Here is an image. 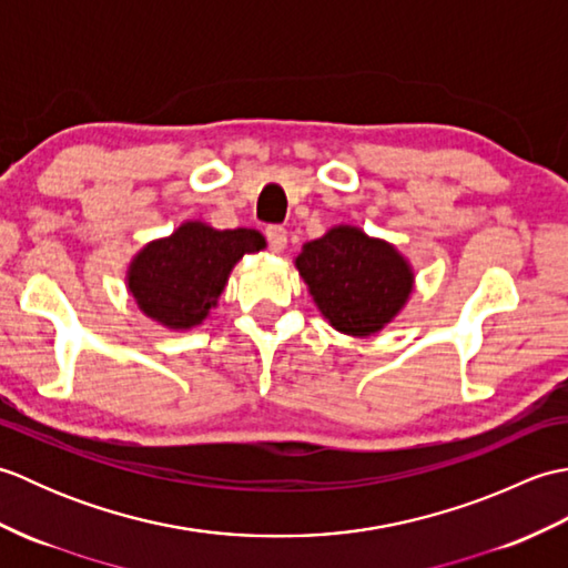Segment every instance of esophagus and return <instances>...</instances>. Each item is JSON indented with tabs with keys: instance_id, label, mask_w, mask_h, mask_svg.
Listing matches in <instances>:
<instances>
[{
	"instance_id": "34e87169",
	"label": "esophagus",
	"mask_w": 568,
	"mask_h": 568,
	"mask_svg": "<svg viewBox=\"0 0 568 568\" xmlns=\"http://www.w3.org/2000/svg\"><path fill=\"white\" fill-rule=\"evenodd\" d=\"M265 239H268V248L273 253H281L287 246V232L283 226H268L265 229Z\"/></svg>"
}]
</instances>
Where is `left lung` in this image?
<instances>
[{
	"instance_id": "8db88e82",
	"label": "left lung",
	"mask_w": 568,
	"mask_h": 568,
	"mask_svg": "<svg viewBox=\"0 0 568 568\" xmlns=\"http://www.w3.org/2000/svg\"><path fill=\"white\" fill-rule=\"evenodd\" d=\"M295 268L324 320L352 336H371L393 322L415 283L400 251L348 224L307 241Z\"/></svg>"
}]
</instances>
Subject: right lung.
Returning <instances> with one entry per match:
<instances>
[{"label":"right lung","mask_w":568,"mask_h":568,"mask_svg":"<svg viewBox=\"0 0 568 568\" xmlns=\"http://www.w3.org/2000/svg\"><path fill=\"white\" fill-rule=\"evenodd\" d=\"M265 248L256 229L180 224L171 236L143 246L129 265L126 285L143 315L168 329H192L207 320L229 273L244 253Z\"/></svg>","instance_id":"add662e5"}]
</instances>
